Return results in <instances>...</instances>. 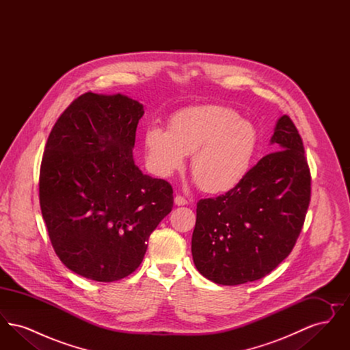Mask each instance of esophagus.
Masks as SVG:
<instances>
[{
	"label": "esophagus",
	"mask_w": 350,
	"mask_h": 350,
	"mask_svg": "<svg viewBox=\"0 0 350 350\" xmlns=\"http://www.w3.org/2000/svg\"><path fill=\"white\" fill-rule=\"evenodd\" d=\"M174 204H177V206H185V204H187V200L183 197V196H176L174 197Z\"/></svg>",
	"instance_id": "34e87169"
}]
</instances>
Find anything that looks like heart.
I'll return each mask as SVG.
<instances>
[{"label": "heart", "mask_w": 350, "mask_h": 350, "mask_svg": "<svg viewBox=\"0 0 350 350\" xmlns=\"http://www.w3.org/2000/svg\"><path fill=\"white\" fill-rule=\"evenodd\" d=\"M146 160L160 177H172L191 156L190 169L200 187L227 193L248 176L258 148L250 122L230 107L200 105L169 118L167 130L150 126L143 135Z\"/></svg>", "instance_id": "1"}]
</instances>
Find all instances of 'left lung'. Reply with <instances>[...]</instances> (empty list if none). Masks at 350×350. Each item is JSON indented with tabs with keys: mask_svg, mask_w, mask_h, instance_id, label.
<instances>
[{
	"mask_svg": "<svg viewBox=\"0 0 350 350\" xmlns=\"http://www.w3.org/2000/svg\"><path fill=\"white\" fill-rule=\"evenodd\" d=\"M275 152L250 167L234 189L197 203L191 239L196 267L226 286L265 277L291 253L311 200V173L299 133L280 118Z\"/></svg>",
	"mask_w": 350,
	"mask_h": 350,
	"instance_id": "8db88e82",
	"label": "left lung"
}]
</instances>
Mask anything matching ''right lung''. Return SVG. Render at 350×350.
<instances>
[{"instance_id":"1","label":"right lung","mask_w":350,"mask_h":350,"mask_svg":"<svg viewBox=\"0 0 350 350\" xmlns=\"http://www.w3.org/2000/svg\"><path fill=\"white\" fill-rule=\"evenodd\" d=\"M143 105L86 92L56 120L43 152L39 202L60 261L113 282L142 264L150 233L173 208V189L135 165Z\"/></svg>"}]
</instances>
